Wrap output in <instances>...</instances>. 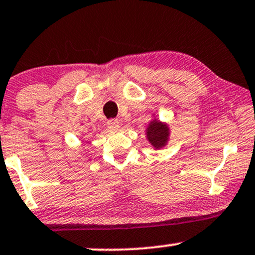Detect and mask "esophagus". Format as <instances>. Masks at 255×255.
I'll return each mask as SVG.
<instances>
[{
    "instance_id": "1",
    "label": "esophagus",
    "mask_w": 255,
    "mask_h": 255,
    "mask_svg": "<svg viewBox=\"0 0 255 255\" xmlns=\"http://www.w3.org/2000/svg\"><path fill=\"white\" fill-rule=\"evenodd\" d=\"M108 127H109V129H113V130L119 129L120 123H119V121H117V120H109Z\"/></svg>"
}]
</instances>
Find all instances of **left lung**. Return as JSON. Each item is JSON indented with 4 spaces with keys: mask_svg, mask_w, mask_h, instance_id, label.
<instances>
[{
    "mask_svg": "<svg viewBox=\"0 0 255 255\" xmlns=\"http://www.w3.org/2000/svg\"><path fill=\"white\" fill-rule=\"evenodd\" d=\"M155 116V115H152ZM145 135H146L147 141L150 142L151 146L155 150H159L168 144L170 138V128L167 122H162L153 117L147 125L145 129Z\"/></svg>",
    "mask_w": 255,
    "mask_h": 255,
    "instance_id": "8db88e82",
    "label": "left lung"
}]
</instances>
